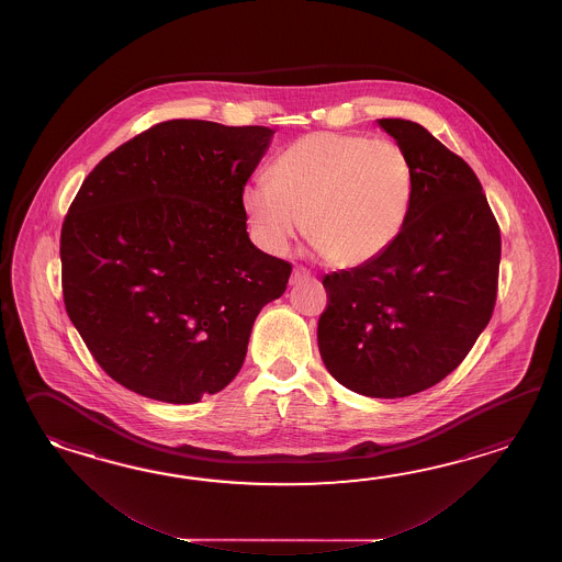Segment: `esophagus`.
I'll return each instance as SVG.
<instances>
[{
  "instance_id": "1",
  "label": "esophagus",
  "mask_w": 562,
  "mask_h": 562,
  "mask_svg": "<svg viewBox=\"0 0 562 562\" xmlns=\"http://www.w3.org/2000/svg\"><path fill=\"white\" fill-rule=\"evenodd\" d=\"M307 279H311V273L307 269H295L293 276H291V285H299V283L307 281Z\"/></svg>"
}]
</instances>
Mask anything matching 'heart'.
<instances>
[{"mask_svg": "<svg viewBox=\"0 0 562 562\" xmlns=\"http://www.w3.org/2000/svg\"><path fill=\"white\" fill-rule=\"evenodd\" d=\"M412 196L414 168L400 144L311 132L277 156L273 177L249 180L240 201L265 252L283 255L305 227L331 263L359 267L394 245Z\"/></svg>", "mask_w": 562, "mask_h": 562, "instance_id": "1", "label": "heart"}]
</instances>
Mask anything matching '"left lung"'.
<instances>
[{
  "instance_id": "8db88e82",
  "label": "left lung",
  "mask_w": 562,
  "mask_h": 562,
  "mask_svg": "<svg viewBox=\"0 0 562 562\" xmlns=\"http://www.w3.org/2000/svg\"><path fill=\"white\" fill-rule=\"evenodd\" d=\"M414 168L394 245L323 279L317 325L327 371L368 397H406L442 382L476 344L498 286L501 231L474 170L418 122L378 120Z\"/></svg>"
}]
</instances>
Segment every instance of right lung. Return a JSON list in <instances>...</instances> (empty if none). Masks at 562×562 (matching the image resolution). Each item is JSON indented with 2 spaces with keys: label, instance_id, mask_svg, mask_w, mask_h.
I'll use <instances>...</instances> for the list:
<instances>
[{
  "label": "right lung",
  "instance_id": "obj_1",
  "mask_svg": "<svg viewBox=\"0 0 562 562\" xmlns=\"http://www.w3.org/2000/svg\"><path fill=\"white\" fill-rule=\"evenodd\" d=\"M276 131L168 120L102 158L61 225L66 311L108 375L194 404L233 382L291 265L257 249L240 194Z\"/></svg>",
  "mask_w": 562,
  "mask_h": 562
}]
</instances>
